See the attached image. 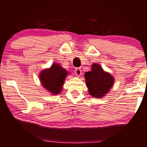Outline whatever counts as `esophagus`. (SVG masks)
Returning a JSON list of instances; mask_svg holds the SVG:
<instances>
[{
	"label": "esophagus",
	"instance_id": "1",
	"mask_svg": "<svg viewBox=\"0 0 147 147\" xmlns=\"http://www.w3.org/2000/svg\"><path fill=\"white\" fill-rule=\"evenodd\" d=\"M75 74L76 76H78V77H80V76L82 75V70L80 68H76L75 69Z\"/></svg>",
	"mask_w": 147,
	"mask_h": 147
}]
</instances>
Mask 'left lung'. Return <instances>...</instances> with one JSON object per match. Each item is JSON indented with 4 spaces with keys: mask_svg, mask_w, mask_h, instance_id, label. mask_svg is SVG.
<instances>
[{
    "mask_svg": "<svg viewBox=\"0 0 147 147\" xmlns=\"http://www.w3.org/2000/svg\"><path fill=\"white\" fill-rule=\"evenodd\" d=\"M86 84L90 95L96 98H102L110 91L114 82V78L105 71L98 63L92 65V70L84 74Z\"/></svg>",
    "mask_w": 147,
    "mask_h": 147,
    "instance_id": "obj_1",
    "label": "left lung"
}]
</instances>
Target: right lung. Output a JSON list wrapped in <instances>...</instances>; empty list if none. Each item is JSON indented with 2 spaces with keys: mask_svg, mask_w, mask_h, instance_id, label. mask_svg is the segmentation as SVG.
<instances>
[{
  "mask_svg": "<svg viewBox=\"0 0 147 147\" xmlns=\"http://www.w3.org/2000/svg\"><path fill=\"white\" fill-rule=\"evenodd\" d=\"M68 72L57 63H53L49 68H46L39 73L41 86L51 95H57L62 92L63 86Z\"/></svg>",
  "mask_w": 147,
  "mask_h": 147,
  "instance_id": "1",
  "label": "right lung"
}]
</instances>
